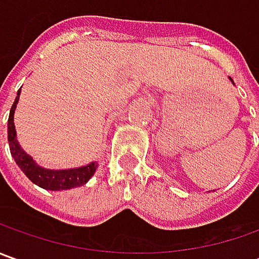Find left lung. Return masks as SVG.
Returning a JSON list of instances; mask_svg holds the SVG:
<instances>
[{
	"label": "left lung",
	"instance_id": "1",
	"mask_svg": "<svg viewBox=\"0 0 259 259\" xmlns=\"http://www.w3.org/2000/svg\"><path fill=\"white\" fill-rule=\"evenodd\" d=\"M229 79H231V77H229ZM231 82H232V83H234V80H232V79H231ZM234 85H235V83H234Z\"/></svg>",
	"mask_w": 259,
	"mask_h": 259
}]
</instances>
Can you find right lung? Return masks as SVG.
<instances>
[{
  "label": "right lung",
  "instance_id": "obj_1",
  "mask_svg": "<svg viewBox=\"0 0 259 259\" xmlns=\"http://www.w3.org/2000/svg\"><path fill=\"white\" fill-rule=\"evenodd\" d=\"M21 89L17 92L14 104L11 106L10 116H8V144H10V151L14 158L17 165L23 170V173L37 186L43 187L46 190H69L73 187L83 186L89 182V179L92 177L98 168V163L92 161L89 164L82 165V167H75V168H65V170H53V168H46L37 164L34 158L30 154H27L24 150L21 148V145L17 140V131H15L14 125V112L18 99H20Z\"/></svg>",
  "mask_w": 259,
  "mask_h": 259
}]
</instances>
